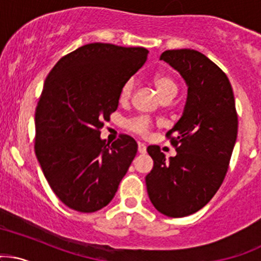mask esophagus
I'll use <instances>...</instances> for the list:
<instances>
[{
	"instance_id": "1",
	"label": "esophagus",
	"mask_w": 261,
	"mask_h": 261,
	"mask_svg": "<svg viewBox=\"0 0 261 261\" xmlns=\"http://www.w3.org/2000/svg\"><path fill=\"white\" fill-rule=\"evenodd\" d=\"M139 152L146 153V145L142 144V142H139Z\"/></svg>"
}]
</instances>
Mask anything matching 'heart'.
<instances>
[{
	"label": "heart",
	"instance_id": "1",
	"mask_svg": "<svg viewBox=\"0 0 261 261\" xmlns=\"http://www.w3.org/2000/svg\"><path fill=\"white\" fill-rule=\"evenodd\" d=\"M153 83L163 98L167 95H176L177 90H178V85H177L176 80L167 73L154 74ZM134 89H135V80L133 78L126 80L124 84H122L121 89H120V100L121 101H127L133 96ZM126 125H127L128 130H131L133 133L139 134L141 136H146L150 134L151 127H152V121L147 116H137L128 120Z\"/></svg>",
	"mask_w": 261,
	"mask_h": 261
}]
</instances>
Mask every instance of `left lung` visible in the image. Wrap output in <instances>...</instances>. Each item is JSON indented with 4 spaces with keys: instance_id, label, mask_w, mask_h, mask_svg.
Returning a JSON list of instances; mask_svg holds the SVG:
<instances>
[{
    "instance_id": "left-lung-1",
    "label": "left lung",
    "mask_w": 261,
    "mask_h": 261,
    "mask_svg": "<svg viewBox=\"0 0 261 261\" xmlns=\"http://www.w3.org/2000/svg\"><path fill=\"white\" fill-rule=\"evenodd\" d=\"M161 61L178 70L188 85L185 111L166 134L177 154L166 161L148 146L153 168L146 176L151 203L160 213L182 218L204 207L228 172L238 135V114L228 76L194 49L163 51Z\"/></svg>"
}]
</instances>
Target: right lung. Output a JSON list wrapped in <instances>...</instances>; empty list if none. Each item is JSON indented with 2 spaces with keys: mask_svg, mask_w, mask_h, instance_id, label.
Returning a JSON list of instances; mask_svg holds the SVG:
<instances>
[{
  "mask_svg": "<svg viewBox=\"0 0 261 261\" xmlns=\"http://www.w3.org/2000/svg\"><path fill=\"white\" fill-rule=\"evenodd\" d=\"M144 47L90 43L62 57L36 108L34 151L56 196L91 213L110 203L137 152L135 140L100 139L119 107L120 89L147 59Z\"/></svg>",
  "mask_w": 261,
  "mask_h": 261,
  "instance_id": "right-lung-1",
  "label": "right lung"
}]
</instances>
